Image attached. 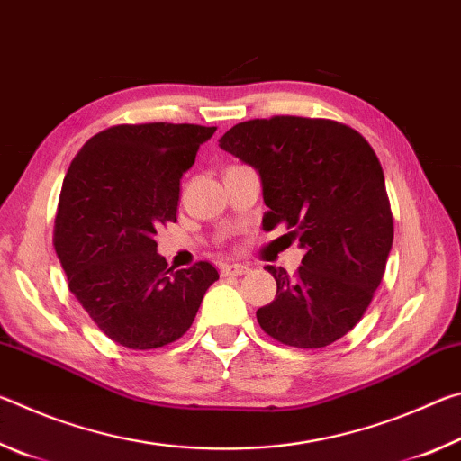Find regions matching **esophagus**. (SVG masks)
I'll return each instance as SVG.
<instances>
[{"mask_svg": "<svg viewBox=\"0 0 461 461\" xmlns=\"http://www.w3.org/2000/svg\"><path fill=\"white\" fill-rule=\"evenodd\" d=\"M249 268L246 264H221V275L223 276H241L246 275Z\"/></svg>", "mask_w": 461, "mask_h": 461, "instance_id": "34e87169", "label": "esophagus"}]
</instances>
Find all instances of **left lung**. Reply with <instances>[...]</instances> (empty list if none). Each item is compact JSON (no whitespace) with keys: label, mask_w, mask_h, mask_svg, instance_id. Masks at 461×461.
Listing matches in <instances>:
<instances>
[{"label":"left lung","mask_w":461,"mask_h":461,"mask_svg":"<svg viewBox=\"0 0 461 461\" xmlns=\"http://www.w3.org/2000/svg\"><path fill=\"white\" fill-rule=\"evenodd\" d=\"M225 152L258 170L268 212L305 249L294 276L267 267L276 296L256 311L264 331L293 348H325L354 330L384 276L393 212L372 146L346 123L296 115L236 123Z\"/></svg>","instance_id":"1"}]
</instances>
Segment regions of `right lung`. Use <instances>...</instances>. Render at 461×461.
<instances>
[{
  "instance_id": "1",
  "label": "right lung",
  "mask_w": 461,
  "mask_h": 461,
  "mask_svg": "<svg viewBox=\"0 0 461 461\" xmlns=\"http://www.w3.org/2000/svg\"><path fill=\"white\" fill-rule=\"evenodd\" d=\"M215 130L112 126L85 142L62 181L54 249L77 301L123 348L176 341L220 278L209 262L168 267L154 240L160 225L176 221L183 173Z\"/></svg>"
}]
</instances>
